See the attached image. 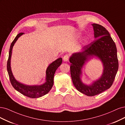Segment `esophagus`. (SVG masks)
<instances>
[{"label": "esophagus", "mask_w": 125, "mask_h": 125, "mask_svg": "<svg viewBox=\"0 0 125 125\" xmlns=\"http://www.w3.org/2000/svg\"><path fill=\"white\" fill-rule=\"evenodd\" d=\"M68 59H69V56H68L67 54H66L64 56L63 60L64 62H67L68 61Z\"/></svg>", "instance_id": "1"}]
</instances>
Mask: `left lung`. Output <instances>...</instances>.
Masks as SVG:
<instances>
[{"instance_id":"8db88e82","label":"left lung","mask_w":125,"mask_h":125,"mask_svg":"<svg viewBox=\"0 0 125 125\" xmlns=\"http://www.w3.org/2000/svg\"><path fill=\"white\" fill-rule=\"evenodd\" d=\"M94 40L83 47L79 52L72 54L69 61L71 75L74 86L78 91L88 96H94L109 89L112 85L118 69L116 45L105 27L98 24H92ZM102 62L103 73L101 77L91 84H84L81 79L84 65L92 57Z\"/></svg>"}]
</instances>
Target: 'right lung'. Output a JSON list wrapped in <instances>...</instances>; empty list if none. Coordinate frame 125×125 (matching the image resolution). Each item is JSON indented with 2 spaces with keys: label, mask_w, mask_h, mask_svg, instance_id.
<instances>
[{
  "label": "right lung",
  "mask_w": 125,
  "mask_h": 125,
  "mask_svg": "<svg viewBox=\"0 0 125 125\" xmlns=\"http://www.w3.org/2000/svg\"><path fill=\"white\" fill-rule=\"evenodd\" d=\"M24 33H20L17 35L16 37L11 43L9 53V58L7 62V71L8 73L10 82L14 89L22 94L31 98H38L45 95L50 91L53 84V78L55 72L57 68L61 65L62 62V59L60 58L51 63L48 66L46 73V82L40 85H26L18 82L15 79L12 74L11 68V58L12 51L15 43L20 36Z\"/></svg>",
  "instance_id": "1"
}]
</instances>
